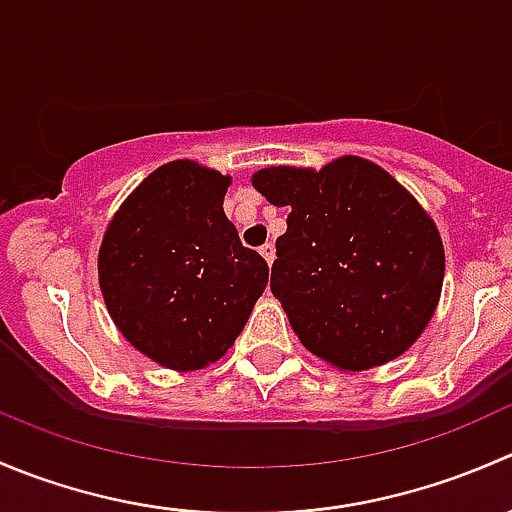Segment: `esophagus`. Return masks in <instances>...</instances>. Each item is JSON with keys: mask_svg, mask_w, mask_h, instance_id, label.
I'll return each instance as SVG.
<instances>
[{"mask_svg": "<svg viewBox=\"0 0 512 512\" xmlns=\"http://www.w3.org/2000/svg\"><path fill=\"white\" fill-rule=\"evenodd\" d=\"M260 255L265 257V260H267V265H270V262L275 260V245H272V242H265V245L260 247Z\"/></svg>", "mask_w": 512, "mask_h": 512, "instance_id": "obj_1", "label": "esophagus"}]
</instances>
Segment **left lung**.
Listing matches in <instances>:
<instances>
[{
  "label": "left lung",
  "instance_id": "8db88e82",
  "mask_svg": "<svg viewBox=\"0 0 512 512\" xmlns=\"http://www.w3.org/2000/svg\"><path fill=\"white\" fill-rule=\"evenodd\" d=\"M252 185L289 210L270 287L307 352L339 371L404 354L431 322L446 272L438 227L414 195L359 156L319 170L272 165Z\"/></svg>",
  "mask_w": 512,
  "mask_h": 512
}]
</instances>
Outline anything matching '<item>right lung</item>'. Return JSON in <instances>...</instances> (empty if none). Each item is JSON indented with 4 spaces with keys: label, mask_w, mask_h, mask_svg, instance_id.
<instances>
[{
    "label": "right lung",
    "mask_w": 512,
    "mask_h": 512,
    "mask_svg": "<svg viewBox=\"0 0 512 512\" xmlns=\"http://www.w3.org/2000/svg\"><path fill=\"white\" fill-rule=\"evenodd\" d=\"M230 175L173 160L118 208L98 250V285L118 332L156 364L198 371L235 344L270 267L242 247L223 200Z\"/></svg>",
    "instance_id": "1"
}]
</instances>
